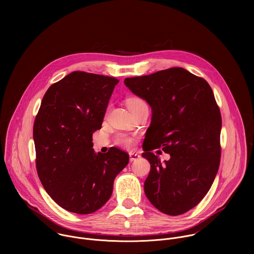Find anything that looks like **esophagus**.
I'll use <instances>...</instances> for the list:
<instances>
[{
  "instance_id": "34e87169",
  "label": "esophagus",
  "mask_w": 254,
  "mask_h": 254,
  "mask_svg": "<svg viewBox=\"0 0 254 254\" xmlns=\"http://www.w3.org/2000/svg\"><path fill=\"white\" fill-rule=\"evenodd\" d=\"M129 156H130V161H135L141 157L140 154H138L136 152H132V151L129 152Z\"/></svg>"
}]
</instances>
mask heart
<instances>
[{
	"label": "heart",
	"mask_w": 254,
	"mask_h": 254,
	"mask_svg": "<svg viewBox=\"0 0 254 254\" xmlns=\"http://www.w3.org/2000/svg\"><path fill=\"white\" fill-rule=\"evenodd\" d=\"M126 104H127V107L128 109H130V111L134 110V109H138L140 107H143V106H146V104L145 103L144 100H142L141 98H138V97H131L129 99H127L126 101ZM116 144L119 145H123V146H131L134 143V140L127 136V135H123V134H120L116 137V140H115Z\"/></svg>",
	"instance_id": "1"
}]
</instances>
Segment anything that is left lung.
Listing matches in <instances>:
<instances>
[{"label": "left lung", "instance_id": "1", "mask_svg": "<svg viewBox=\"0 0 254 254\" xmlns=\"http://www.w3.org/2000/svg\"><path fill=\"white\" fill-rule=\"evenodd\" d=\"M124 84L151 108L142 156L150 163L145 193L162 213L176 216L197 205L217 174L222 118L213 91L182 67L125 78ZM162 147L161 164L151 150Z\"/></svg>", "mask_w": 254, "mask_h": 254}]
</instances>
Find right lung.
I'll list each match as a JSON object with an SVG mask.
<instances>
[{
    "label": "right lung",
    "instance_id": "1",
    "mask_svg": "<svg viewBox=\"0 0 254 254\" xmlns=\"http://www.w3.org/2000/svg\"><path fill=\"white\" fill-rule=\"evenodd\" d=\"M118 82L74 71L53 84L42 100L33 126L37 173L48 194L67 211L90 214L100 209L129 162L127 152L112 146L96 153L92 143Z\"/></svg>",
    "mask_w": 254,
    "mask_h": 254
}]
</instances>
